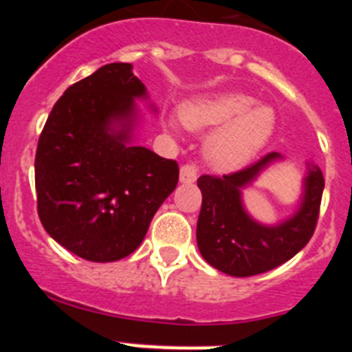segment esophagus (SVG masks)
Here are the masks:
<instances>
[{
	"label": "esophagus",
	"mask_w": 352,
	"mask_h": 352,
	"mask_svg": "<svg viewBox=\"0 0 352 352\" xmlns=\"http://www.w3.org/2000/svg\"><path fill=\"white\" fill-rule=\"evenodd\" d=\"M197 166L195 164H183L179 169V182L182 183H194L197 179Z\"/></svg>",
	"instance_id": "34e87169"
}]
</instances>
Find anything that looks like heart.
Wrapping results in <instances>:
<instances>
[{
	"mask_svg": "<svg viewBox=\"0 0 352 352\" xmlns=\"http://www.w3.org/2000/svg\"><path fill=\"white\" fill-rule=\"evenodd\" d=\"M252 105L254 98L243 93H220L183 105L182 120L194 130L220 126L208 141V157L220 169H236L259 153L276 129L272 107Z\"/></svg>",
	"mask_w": 352,
	"mask_h": 352,
	"instance_id": "obj_1",
	"label": "heart"
}]
</instances>
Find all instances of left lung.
<instances>
[{"label":"left lung","mask_w":352,"mask_h":352,"mask_svg":"<svg viewBox=\"0 0 352 352\" xmlns=\"http://www.w3.org/2000/svg\"><path fill=\"white\" fill-rule=\"evenodd\" d=\"M280 155L272 151L259 160L223 176L203 174L197 186L203 204L197 220V245L204 259L232 276L270 272L294 257L316 231L324 178L317 167L307 176L300 211L276 227H264L245 213L239 190Z\"/></svg>","instance_id":"8db88e82"}]
</instances>
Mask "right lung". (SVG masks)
Listing matches in <instances>:
<instances>
[{"instance_id": "obj_1", "label": "right lung", "mask_w": 352, "mask_h": 352, "mask_svg": "<svg viewBox=\"0 0 352 352\" xmlns=\"http://www.w3.org/2000/svg\"><path fill=\"white\" fill-rule=\"evenodd\" d=\"M142 95L144 84L132 74V65L109 63L72 84L40 133V222L61 247L86 261L130 256L178 185V162L129 142L133 98Z\"/></svg>"}]
</instances>
